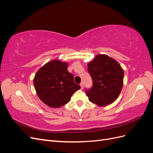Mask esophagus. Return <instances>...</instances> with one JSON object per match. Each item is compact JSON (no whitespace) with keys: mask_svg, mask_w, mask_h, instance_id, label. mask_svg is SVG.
Listing matches in <instances>:
<instances>
[{"mask_svg":"<svg viewBox=\"0 0 153 153\" xmlns=\"http://www.w3.org/2000/svg\"><path fill=\"white\" fill-rule=\"evenodd\" d=\"M80 87H81V89H83V88H84V84H83V83L82 82L81 84H80Z\"/></svg>","mask_w":153,"mask_h":153,"instance_id":"obj_1","label":"esophagus"}]
</instances>
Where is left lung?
<instances>
[{
	"label": "left lung",
	"mask_w": 153,
	"mask_h": 153,
	"mask_svg": "<svg viewBox=\"0 0 153 153\" xmlns=\"http://www.w3.org/2000/svg\"><path fill=\"white\" fill-rule=\"evenodd\" d=\"M88 71L93 85L85 89L91 102L98 106L113 103L121 93L123 86L124 71L120 64L106 55H97L88 63Z\"/></svg>",
	"instance_id": "obj_1"
}]
</instances>
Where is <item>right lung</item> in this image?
Masks as SVG:
<instances>
[{"mask_svg":"<svg viewBox=\"0 0 153 153\" xmlns=\"http://www.w3.org/2000/svg\"><path fill=\"white\" fill-rule=\"evenodd\" d=\"M67 62L53 60L41 67L34 78V85L39 98L52 108L68 103L74 92L80 86L74 82Z\"/></svg>","mask_w":153,"mask_h":153,"instance_id":"obj_1","label":"right lung"}]
</instances>
